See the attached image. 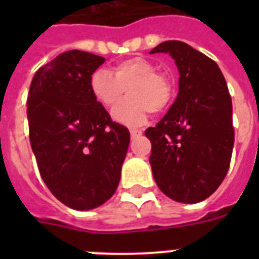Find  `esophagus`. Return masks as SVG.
Masks as SVG:
<instances>
[{
	"label": "esophagus",
	"instance_id": "obj_1",
	"mask_svg": "<svg viewBox=\"0 0 259 259\" xmlns=\"http://www.w3.org/2000/svg\"><path fill=\"white\" fill-rule=\"evenodd\" d=\"M131 137L132 139H135V137H139V136H141V135H143V131H141V130H131Z\"/></svg>",
	"mask_w": 259,
	"mask_h": 259
}]
</instances>
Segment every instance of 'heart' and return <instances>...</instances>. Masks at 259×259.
Returning <instances> with one entry per match:
<instances>
[{
    "label": "heart",
    "instance_id": "heart-1",
    "mask_svg": "<svg viewBox=\"0 0 259 259\" xmlns=\"http://www.w3.org/2000/svg\"><path fill=\"white\" fill-rule=\"evenodd\" d=\"M89 88L96 101L107 110L119 104L125 91L128 97L114 110L113 116L130 125L144 123L149 113H162L174 97L170 77L141 57L120 61L113 66L111 74L104 68L96 70L89 79Z\"/></svg>",
    "mask_w": 259,
    "mask_h": 259
}]
</instances>
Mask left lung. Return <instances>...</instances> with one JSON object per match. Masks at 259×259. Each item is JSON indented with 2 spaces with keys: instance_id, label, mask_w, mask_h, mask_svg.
I'll return each mask as SVG.
<instances>
[{
  "instance_id": "8db88e82",
  "label": "left lung",
  "mask_w": 259,
  "mask_h": 259,
  "mask_svg": "<svg viewBox=\"0 0 259 259\" xmlns=\"http://www.w3.org/2000/svg\"><path fill=\"white\" fill-rule=\"evenodd\" d=\"M179 70V93L166 115L145 131L158 188L167 197L196 203L211 196L230 168L235 131L232 100L218 65L183 41L161 42Z\"/></svg>"
}]
</instances>
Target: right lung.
<instances>
[{
  "label": "right lung",
  "instance_id": "add662e5",
  "mask_svg": "<svg viewBox=\"0 0 259 259\" xmlns=\"http://www.w3.org/2000/svg\"><path fill=\"white\" fill-rule=\"evenodd\" d=\"M104 57L62 53L36 71L29 87V141L40 175L57 200L75 210L106 202L118 188L130 131L113 122L89 88Z\"/></svg>",
  "mask_w": 259,
  "mask_h": 259
}]
</instances>
